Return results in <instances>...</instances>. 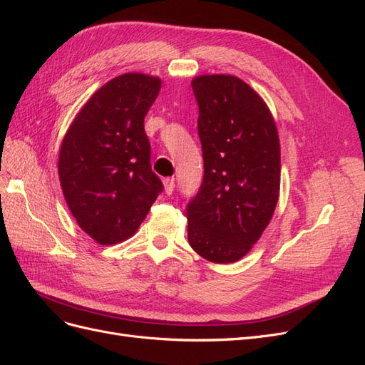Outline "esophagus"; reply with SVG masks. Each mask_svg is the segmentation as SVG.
I'll list each match as a JSON object with an SVG mask.
<instances>
[{
  "label": "esophagus",
  "instance_id": "1",
  "mask_svg": "<svg viewBox=\"0 0 365 365\" xmlns=\"http://www.w3.org/2000/svg\"><path fill=\"white\" fill-rule=\"evenodd\" d=\"M163 184H164V192L168 193V195H170V193L173 192V189H175V181H173V178H165V180L163 181Z\"/></svg>",
  "mask_w": 365,
  "mask_h": 365
}]
</instances>
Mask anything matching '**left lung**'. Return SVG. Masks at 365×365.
<instances>
[{"mask_svg":"<svg viewBox=\"0 0 365 365\" xmlns=\"http://www.w3.org/2000/svg\"><path fill=\"white\" fill-rule=\"evenodd\" d=\"M200 117L204 180L187 205L189 244L208 262L250 252L280 195V140L268 105L242 79L202 74L192 81Z\"/></svg>","mask_w":365,"mask_h":365,"instance_id":"obj_1","label":"left lung"}]
</instances>
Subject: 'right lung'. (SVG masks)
<instances>
[{
  "label": "right lung",
  "instance_id": "add662e5",
  "mask_svg": "<svg viewBox=\"0 0 365 365\" xmlns=\"http://www.w3.org/2000/svg\"><path fill=\"white\" fill-rule=\"evenodd\" d=\"M160 90L157 76L114 77L88 98L62 140L58 172L65 201L77 225L101 245L134 236L163 190L145 132Z\"/></svg>",
  "mask_w": 365,
  "mask_h": 365
}]
</instances>
